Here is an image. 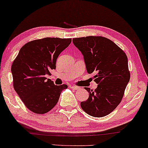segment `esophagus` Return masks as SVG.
<instances>
[{"label": "esophagus", "mask_w": 148, "mask_h": 148, "mask_svg": "<svg viewBox=\"0 0 148 148\" xmlns=\"http://www.w3.org/2000/svg\"><path fill=\"white\" fill-rule=\"evenodd\" d=\"M70 87H71V88L73 89V90H79V87L76 86H70Z\"/></svg>", "instance_id": "esophagus-1"}]
</instances>
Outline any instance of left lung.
Returning a JSON list of instances; mask_svg holds the SVG:
<instances>
[{
	"mask_svg": "<svg viewBox=\"0 0 148 148\" xmlns=\"http://www.w3.org/2000/svg\"><path fill=\"white\" fill-rule=\"evenodd\" d=\"M73 42L84 56L88 73H97L94 81L98 84L94 91L85 88L90 95L81 107L90 116H106L120 104L130 79L127 56L116 44L102 36L73 38Z\"/></svg>",
	"mask_w": 148,
	"mask_h": 148,
	"instance_id": "obj_1",
	"label": "left lung"
}]
</instances>
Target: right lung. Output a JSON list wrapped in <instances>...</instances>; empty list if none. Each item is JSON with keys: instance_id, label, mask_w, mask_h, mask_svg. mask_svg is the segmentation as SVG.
I'll return each mask as SVG.
<instances>
[{"instance_id": "obj_1", "label": "right lung", "mask_w": 148, "mask_h": 148, "mask_svg": "<svg viewBox=\"0 0 148 148\" xmlns=\"http://www.w3.org/2000/svg\"><path fill=\"white\" fill-rule=\"evenodd\" d=\"M71 42V38H45L27 42L11 66L13 87L25 106L36 114H45L58 102L65 84L56 86L50 79V71L56 69L61 52Z\"/></svg>"}]
</instances>
